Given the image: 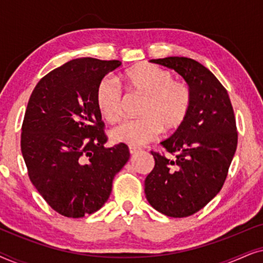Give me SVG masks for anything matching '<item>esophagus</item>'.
<instances>
[{
	"label": "esophagus",
	"mask_w": 263,
	"mask_h": 263,
	"mask_svg": "<svg viewBox=\"0 0 263 263\" xmlns=\"http://www.w3.org/2000/svg\"><path fill=\"white\" fill-rule=\"evenodd\" d=\"M129 152H130L132 156H134V154L140 152V149L139 148H135V147H129Z\"/></svg>",
	"instance_id": "34e87169"
}]
</instances>
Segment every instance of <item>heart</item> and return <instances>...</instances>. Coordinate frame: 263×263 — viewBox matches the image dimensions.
<instances>
[{"label": "heart", "instance_id": "obj_1", "mask_svg": "<svg viewBox=\"0 0 263 263\" xmlns=\"http://www.w3.org/2000/svg\"><path fill=\"white\" fill-rule=\"evenodd\" d=\"M133 95L145 98L136 121L118 125L111 132L115 142L142 146L152 141L160 130L164 134L177 132L192 109L193 97L188 85L176 81L168 70L148 63H139L122 74ZM96 104L104 120L116 123L123 116V96L111 79H104L97 87Z\"/></svg>", "mask_w": 263, "mask_h": 263}]
</instances>
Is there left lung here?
I'll return each mask as SVG.
<instances>
[{
  "instance_id": "8db88e82",
  "label": "left lung",
  "mask_w": 263,
  "mask_h": 263,
  "mask_svg": "<svg viewBox=\"0 0 263 263\" xmlns=\"http://www.w3.org/2000/svg\"><path fill=\"white\" fill-rule=\"evenodd\" d=\"M149 62L177 71L189 85L193 103L185 123L160 142L175 159L152 152L146 199L167 217H189L220 192L228 176L238 139L233 107L224 86L197 61L165 57Z\"/></svg>"
}]
</instances>
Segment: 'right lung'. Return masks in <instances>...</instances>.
Here are the masks:
<instances>
[{
    "instance_id": "1",
    "label": "right lung",
    "mask_w": 263,
    "mask_h": 263,
    "mask_svg": "<svg viewBox=\"0 0 263 263\" xmlns=\"http://www.w3.org/2000/svg\"><path fill=\"white\" fill-rule=\"evenodd\" d=\"M121 61L71 60L35 86L28 100L21 152L28 176L49 206L68 218L100 210L129 160L124 143L105 147L96 91Z\"/></svg>"
}]
</instances>
